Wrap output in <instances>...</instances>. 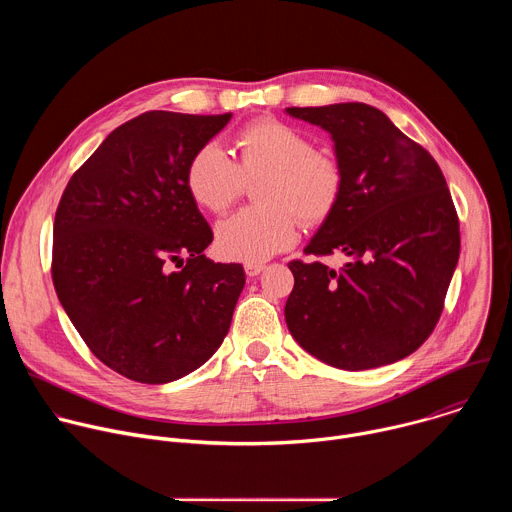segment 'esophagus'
Instances as JSON below:
<instances>
[{
	"mask_svg": "<svg viewBox=\"0 0 512 512\" xmlns=\"http://www.w3.org/2000/svg\"><path fill=\"white\" fill-rule=\"evenodd\" d=\"M263 269H265V265H263V263H245V273H247L249 277L259 275Z\"/></svg>",
	"mask_w": 512,
	"mask_h": 512,
	"instance_id": "esophagus-1",
	"label": "esophagus"
}]
</instances>
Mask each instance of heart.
<instances>
[{
  "label": "heart",
  "instance_id": "1",
  "mask_svg": "<svg viewBox=\"0 0 512 512\" xmlns=\"http://www.w3.org/2000/svg\"><path fill=\"white\" fill-rule=\"evenodd\" d=\"M237 160L206 143L186 166L192 200L212 214L227 212L257 182L261 206L245 208L216 227L214 245L229 261L261 263L298 239V221L320 227L344 194V168L330 152L316 150L304 129L265 117L237 135Z\"/></svg>",
  "mask_w": 512,
  "mask_h": 512
}]
</instances>
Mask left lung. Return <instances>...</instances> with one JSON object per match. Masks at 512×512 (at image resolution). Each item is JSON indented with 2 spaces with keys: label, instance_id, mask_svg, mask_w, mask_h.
Masks as SVG:
<instances>
[{
  "label": "left lung",
  "instance_id": "left-lung-1",
  "mask_svg": "<svg viewBox=\"0 0 512 512\" xmlns=\"http://www.w3.org/2000/svg\"><path fill=\"white\" fill-rule=\"evenodd\" d=\"M287 113L332 133L346 178L338 208L304 253L348 257L340 269L289 263L287 328L336 369L397 362L433 332L458 265L460 221L446 178L377 107L338 103Z\"/></svg>",
  "mask_w": 512,
  "mask_h": 512
}]
</instances>
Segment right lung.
<instances>
[{
	"label": "right lung",
	"mask_w": 512,
	"mask_h": 512,
	"mask_svg": "<svg viewBox=\"0 0 512 512\" xmlns=\"http://www.w3.org/2000/svg\"><path fill=\"white\" fill-rule=\"evenodd\" d=\"M231 115L141 113L111 131L62 192L56 296L89 350L125 379L176 381L231 328L245 271L204 257L212 231L186 188L190 158Z\"/></svg>",
	"instance_id": "add662e5"
}]
</instances>
